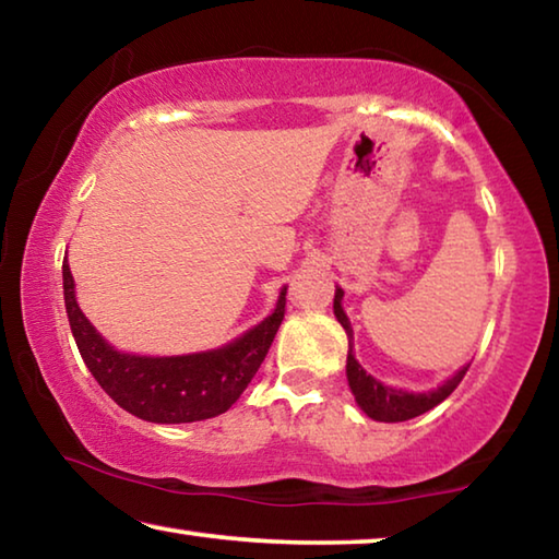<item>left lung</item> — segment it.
I'll return each instance as SVG.
<instances>
[{
	"label": "left lung",
	"mask_w": 559,
	"mask_h": 559,
	"mask_svg": "<svg viewBox=\"0 0 559 559\" xmlns=\"http://www.w3.org/2000/svg\"><path fill=\"white\" fill-rule=\"evenodd\" d=\"M340 300H343V288L335 290L333 308H335V318L340 320V325L345 328L349 343H353V325H349V320L345 316L343 306H340ZM466 372H468V367H463V370H459L451 377V380L443 382L439 390H433V392L409 394V392L394 390V386L377 382L374 377L367 374L362 370V365L357 362L353 355V347H349V353H347L349 390H353L359 409H362L374 421H406V419H414V416L433 409V406L441 404L453 390H456L463 377H466Z\"/></svg>",
	"instance_id": "1"
}]
</instances>
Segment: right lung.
Segmentation results:
<instances>
[{
  "label": "right lung",
  "instance_id": "obj_1",
  "mask_svg": "<svg viewBox=\"0 0 559 559\" xmlns=\"http://www.w3.org/2000/svg\"><path fill=\"white\" fill-rule=\"evenodd\" d=\"M63 300L73 340L96 382L122 409L155 424L202 421L229 409L259 372L286 316L283 288L273 316L231 345L200 355L138 357L112 349L93 330L75 302L73 276L66 261Z\"/></svg>",
  "mask_w": 559,
  "mask_h": 559
}]
</instances>
